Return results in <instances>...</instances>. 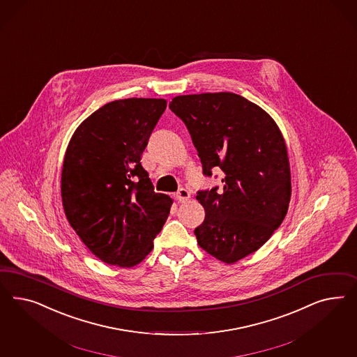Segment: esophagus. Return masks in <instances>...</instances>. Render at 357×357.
I'll list each match as a JSON object with an SVG mask.
<instances>
[{
	"label": "esophagus",
	"mask_w": 357,
	"mask_h": 357,
	"mask_svg": "<svg viewBox=\"0 0 357 357\" xmlns=\"http://www.w3.org/2000/svg\"><path fill=\"white\" fill-rule=\"evenodd\" d=\"M190 197H191V194H190V191L185 190V188H181V190L175 194V199H176L179 203H185Z\"/></svg>",
	"instance_id": "esophagus-1"
}]
</instances>
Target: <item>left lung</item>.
<instances>
[{
    "mask_svg": "<svg viewBox=\"0 0 357 357\" xmlns=\"http://www.w3.org/2000/svg\"><path fill=\"white\" fill-rule=\"evenodd\" d=\"M203 165L224 173L222 190L199 191L206 218L195 229L197 243L224 263H236L261 248L280 227L291 202V169L275 120L234 93L173 98Z\"/></svg>",
    "mask_w": 357,
    "mask_h": 357,
    "instance_id": "1",
    "label": "left lung"
}]
</instances>
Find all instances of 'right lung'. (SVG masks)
<instances>
[{
  "instance_id": "1",
  "label": "right lung",
  "mask_w": 357,
  "mask_h": 357,
  "mask_svg": "<svg viewBox=\"0 0 357 357\" xmlns=\"http://www.w3.org/2000/svg\"><path fill=\"white\" fill-rule=\"evenodd\" d=\"M166 109L165 99L109 102L84 120L65 151V216L97 258L118 267L144 259L173 200L154 192L141 154Z\"/></svg>"
}]
</instances>
